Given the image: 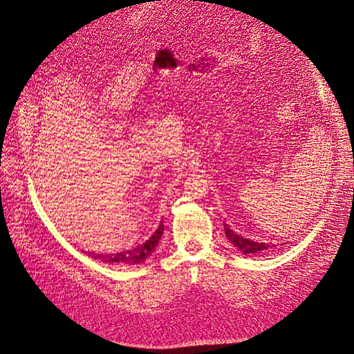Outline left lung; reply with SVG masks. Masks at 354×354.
<instances>
[{
	"instance_id": "1",
	"label": "left lung",
	"mask_w": 354,
	"mask_h": 354,
	"mask_svg": "<svg viewBox=\"0 0 354 354\" xmlns=\"http://www.w3.org/2000/svg\"><path fill=\"white\" fill-rule=\"evenodd\" d=\"M224 233H226L227 239L234 246H236L238 250H241L243 254L261 252V251H266V250L272 248V246H276V245H270V243H266V242H261V241H255V239H251L248 236H245V234H242L239 230L232 227L230 224H226V223H224Z\"/></svg>"
}]
</instances>
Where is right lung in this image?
<instances>
[{
  "label": "right lung",
  "mask_w": 354,
  "mask_h": 354,
  "mask_svg": "<svg viewBox=\"0 0 354 354\" xmlns=\"http://www.w3.org/2000/svg\"><path fill=\"white\" fill-rule=\"evenodd\" d=\"M164 233V224L162 221L159 223V226L152 229L149 232V234L136 245L130 246L124 251L115 252V254H91L95 260H100L103 263H109V264H140L143 263L149 255H152L155 248L159 243L160 236Z\"/></svg>",
  "instance_id": "right-lung-1"
}]
</instances>
